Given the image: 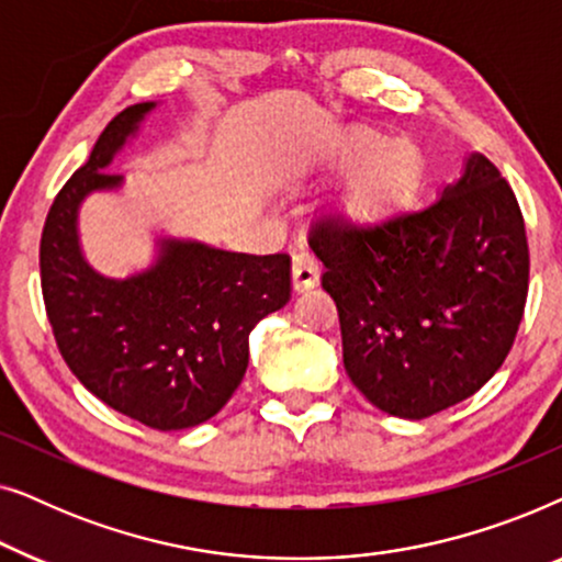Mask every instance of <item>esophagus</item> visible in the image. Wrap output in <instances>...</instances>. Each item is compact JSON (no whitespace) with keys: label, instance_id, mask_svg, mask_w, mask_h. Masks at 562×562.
<instances>
[{"label":"esophagus","instance_id":"1","mask_svg":"<svg viewBox=\"0 0 562 562\" xmlns=\"http://www.w3.org/2000/svg\"><path fill=\"white\" fill-rule=\"evenodd\" d=\"M291 283H294L296 294L314 289L319 283V263L314 260L312 252L299 250L291 258Z\"/></svg>","mask_w":562,"mask_h":562}]
</instances>
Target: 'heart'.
Listing matches in <instances>:
<instances>
[{
	"label": "heart",
	"instance_id": "1",
	"mask_svg": "<svg viewBox=\"0 0 562 562\" xmlns=\"http://www.w3.org/2000/svg\"><path fill=\"white\" fill-rule=\"evenodd\" d=\"M386 143L383 137H366L363 148L373 150ZM417 156L409 143H394L371 168L352 183L345 199V212L356 222H379L412 202L419 191V166H409Z\"/></svg>",
	"mask_w": 562,
	"mask_h": 562
}]
</instances>
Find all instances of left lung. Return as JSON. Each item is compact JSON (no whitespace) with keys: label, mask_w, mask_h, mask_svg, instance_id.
<instances>
[{"label":"left lung","mask_w":562,"mask_h":562,"mask_svg":"<svg viewBox=\"0 0 562 562\" xmlns=\"http://www.w3.org/2000/svg\"><path fill=\"white\" fill-rule=\"evenodd\" d=\"M310 248L340 314L345 371L381 412L432 417L473 396L509 356L529 245L509 181L481 153L425 210L373 225L319 217Z\"/></svg>","instance_id":"left-lung-1"}]
</instances>
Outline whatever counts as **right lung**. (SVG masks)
<instances>
[{
	"instance_id": "obj_1",
	"label": "right lung",
	"mask_w": 562,
	"mask_h": 562,
	"mask_svg": "<svg viewBox=\"0 0 562 562\" xmlns=\"http://www.w3.org/2000/svg\"><path fill=\"white\" fill-rule=\"evenodd\" d=\"M153 102L122 110L87 164L53 199L41 237V286L53 337L76 379L114 412L153 429L214 417L240 386L248 335L291 296L286 252L248 256L166 240L158 263L125 281L81 258L76 210L89 191L120 187L104 171Z\"/></svg>"
}]
</instances>
